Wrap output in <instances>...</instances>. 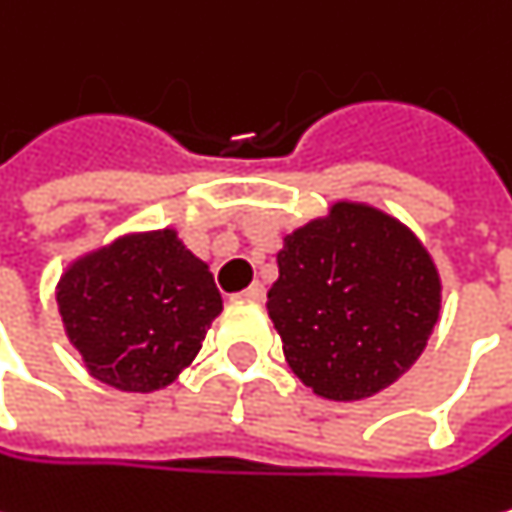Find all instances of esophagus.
<instances>
[{
    "instance_id": "obj_1",
    "label": "esophagus",
    "mask_w": 512,
    "mask_h": 512,
    "mask_svg": "<svg viewBox=\"0 0 512 512\" xmlns=\"http://www.w3.org/2000/svg\"><path fill=\"white\" fill-rule=\"evenodd\" d=\"M242 300H254V303H261L264 297H267V288L261 285V282H251L242 294H239Z\"/></svg>"
}]
</instances>
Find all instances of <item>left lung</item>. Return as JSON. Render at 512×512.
I'll return each instance as SVG.
<instances>
[{"label": "left lung", "mask_w": 512, "mask_h": 512, "mask_svg": "<svg viewBox=\"0 0 512 512\" xmlns=\"http://www.w3.org/2000/svg\"><path fill=\"white\" fill-rule=\"evenodd\" d=\"M276 261L267 312L288 367L315 394L361 400L416 364L440 315V276L400 221L337 203L285 236Z\"/></svg>", "instance_id": "left-lung-1"}]
</instances>
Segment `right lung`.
<instances>
[{
    "label": "right lung",
    "mask_w": 512,
    "mask_h": 512,
    "mask_svg": "<svg viewBox=\"0 0 512 512\" xmlns=\"http://www.w3.org/2000/svg\"><path fill=\"white\" fill-rule=\"evenodd\" d=\"M60 318L87 370L121 391H154L185 370L221 294L175 230L118 239L75 261L57 288Z\"/></svg>",
    "instance_id": "add662e5"
}]
</instances>
